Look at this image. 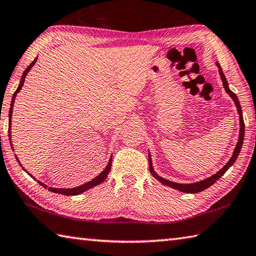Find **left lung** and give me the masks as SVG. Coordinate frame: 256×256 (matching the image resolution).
<instances>
[{
	"mask_svg": "<svg viewBox=\"0 0 256 256\" xmlns=\"http://www.w3.org/2000/svg\"><path fill=\"white\" fill-rule=\"evenodd\" d=\"M216 66L218 67V72H220V76L222 78V86H224L225 90L227 94H228L232 100H234L236 108H238V112L240 115V134H238V141L236 143V146L234 148V152H233V156H230V159L228 160V162L222 166V168L217 171L215 174H212L210 176H208V178L200 180V181H197V182H192V184H178V182H174V181H170V180H166L164 178H162L161 176L158 174L156 172L154 168H153V164H152V159H151V154L150 152H148V168H150V172L151 174L154 176V178L160 181L162 184L164 186H168V187H171L174 189L179 190L181 192H186V194H197V192H200L202 190H205L207 188L210 187L212 184H214L216 182V181L220 178V176L224 174L227 170H228L232 166H233L234 162L238 159V156L240 152V148L242 146H243V141H244V133H245V125H244V120H243V114H242V108H240V100L238 98V96H236L233 92L230 90L228 87V82H227L226 77L224 75V72H222V69L220 67V64L218 62H216Z\"/></svg>",
	"mask_w": 256,
	"mask_h": 256,
	"instance_id": "obj_1",
	"label": "left lung"
}]
</instances>
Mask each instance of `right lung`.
Masks as SVG:
<instances>
[{
  "label": "right lung",
  "instance_id": "1",
  "mask_svg": "<svg viewBox=\"0 0 256 256\" xmlns=\"http://www.w3.org/2000/svg\"><path fill=\"white\" fill-rule=\"evenodd\" d=\"M36 60H38V57H36V59L34 60V62H32V64H30V66H28V68L26 69V70L23 72L22 77H21V80H20V84H18L16 90L14 92V94H13V96H12L10 110H8V138H10V143H11L12 150H13V146H12V140H11V138H11V125H12L11 122H12V120H11V118H12V113H13V105H14V100H16V95H18V92L22 90L23 84H24V80H26V75H28V72H29L31 70V68L34 66V64L36 62ZM16 161L18 162V164H20V166H22L21 162L18 161L16 156ZM110 166H112V156L110 158V160H108V164H106L105 169H104L103 171H102V172H100V174H97V176H95V178L92 179L90 181H87L86 184H82L77 186V187H74V188H54V187H49V188H48L47 184H44V182H41V181L36 180V179L34 178V176H32V174H30L29 172H28V171H26L24 168H23V166H22V169L24 170L26 172L31 176V178H34V180L38 181V182H39L41 186H42V187L48 188V190H50L51 192L66 194V196H77V194H82L84 192H86V190L90 189V188H92V187H95V186H98L100 184L103 182V181L106 179V176H108V172H110Z\"/></svg>",
  "mask_w": 256,
  "mask_h": 256
}]
</instances>
